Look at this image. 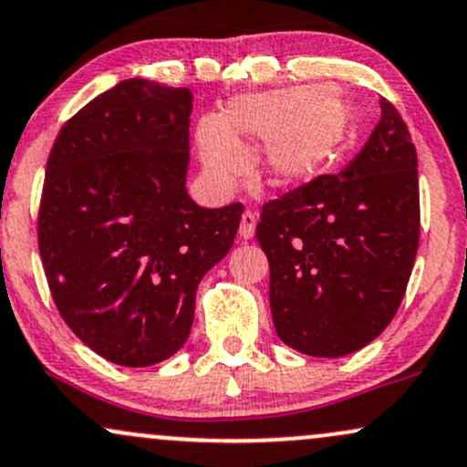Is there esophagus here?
<instances>
[{"label":"esophagus","instance_id":"obj_1","mask_svg":"<svg viewBox=\"0 0 467 467\" xmlns=\"http://www.w3.org/2000/svg\"><path fill=\"white\" fill-rule=\"evenodd\" d=\"M254 230H256V215L254 213L245 211L244 215H241V223H239V237L244 241H248L254 237Z\"/></svg>","mask_w":467,"mask_h":467}]
</instances>
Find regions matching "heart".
I'll use <instances>...</instances> for the list:
<instances>
[{
    "mask_svg": "<svg viewBox=\"0 0 467 467\" xmlns=\"http://www.w3.org/2000/svg\"><path fill=\"white\" fill-rule=\"evenodd\" d=\"M352 128V106L335 87H289L241 95L222 117L198 128L204 171L226 184L244 167L250 145L261 143L254 173L269 187L305 182L326 167Z\"/></svg>",
    "mask_w": 467,
    "mask_h": 467,
    "instance_id": "1",
    "label": "heart"
}]
</instances>
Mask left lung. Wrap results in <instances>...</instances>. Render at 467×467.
<instances>
[{"mask_svg":"<svg viewBox=\"0 0 467 467\" xmlns=\"http://www.w3.org/2000/svg\"><path fill=\"white\" fill-rule=\"evenodd\" d=\"M256 239L285 344L337 358L374 341L400 306L420 241L418 154L400 112L380 98L363 150L337 176L263 206Z\"/></svg>","mask_w":467,"mask_h":467,"instance_id":"obj_1","label":"left lung"}]
</instances>
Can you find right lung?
<instances>
[{
  "instance_id": "add662e5",
  "label": "right lung",
  "mask_w": 467,
  "mask_h": 467,
  "mask_svg": "<svg viewBox=\"0 0 467 467\" xmlns=\"http://www.w3.org/2000/svg\"><path fill=\"white\" fill-rule=\"evenodd\" d=\"M193 93L128 78L65 123L47 161L38 250L54 302L93 352L126 368L176 355L200 280L244 206L191 200Z\"/></svg>"
}]
</instances>
